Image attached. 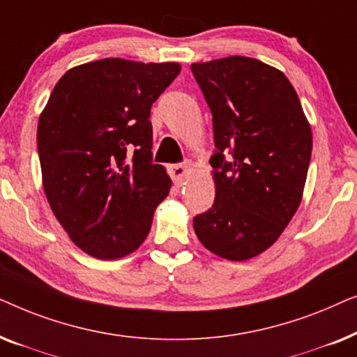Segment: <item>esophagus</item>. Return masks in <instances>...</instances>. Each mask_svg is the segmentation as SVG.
<instances>
[{"instance_id":"esophagus-1","label":"esophagus","mask_w":357,"mask_h":357,"mask_svg":"<svg viewBox=\"0 0 357 357\" xmlns=\"http://www.w3.org/2000/svg\"><path fill=\"white\" fill-rule=\"evenodd\" d=\"M169 172H170V177L175 183H182L185 178L190 175V165L188 164H175V165H170L169 167Z\"/></svg>"}]
</instances>
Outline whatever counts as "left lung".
<instances>
[{"mask_svg": "<svg viewBox=\"0 0 357 357\" xmlns=\"http://www.w3.org/2000/svg\"><path fill=\"white\" fill-rule=\"evenodd\" d=\"M192 71L211 110L218 149L209 160L216 198L193 218L195 234L214 255L250 260L280 238L302 202L310 123L278 68L236 55L193 63Z\"/></svg>", "mask_w": 357, "mask_h": 357, "instance_id": "8db88e82", "label": "left lung"}]
</instances>
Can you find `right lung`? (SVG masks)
I'll list each match as a JSON object with an SVG mask.
<instances>
[{"label":"right lung","mask_w":357,"mask_h":357,"mask_svg":"<svg viewBox=\"0 0 357 357\" xmlns=\"http://www.w3.org/2000/svg\"><path fill=\"white\" fill-rule=\"evenodd\" d=\"M175 61L104 58L68 70L37 128L53 214L87 255L119 260L148 237L172 180L153 158L151 107L178 76Z\"/></svg>","instance_id":"add662e5"}]
</instances>
